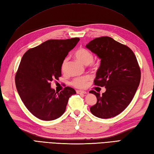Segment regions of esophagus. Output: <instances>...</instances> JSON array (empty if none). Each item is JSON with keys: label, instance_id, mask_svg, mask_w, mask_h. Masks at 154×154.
<instances>
[{"label": "esophagus", "instance_id": "esophagus-1", "mask_svg": "<svg viewBox=\"0 0 154 154\" xmlns=\"http://www.w3.org/2000/svg\"><path fill=\"white\" fill-rule=\"evenodd\" d=\"M76 93L77 94H86L87 92L86 91H82V90H76Z\"/></svg>", "mask_w": 154, "mask_h": 154}]
</instances>
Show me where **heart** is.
<instances>
[{
	"label": "heart",
	"mask_w": 154,
	"mask_h": 154,
	"mask_svg": "<svg viewBox=\"0 0 154 154\" xmlns=\"http://www.w3.org/2000/svg\"><path fill=\"white\" fill-rule=\"evenodd\" d=\"M74 56L82 63L88 65L90 64L93 61L94 55L92 52H90L89 50L84 48H80L76 50L74 52ZM68 62V59L66 58L64 60L62 64V70L65 71L66 67ZM90 80V77L89 76H84L80 77L74 78L72 80L71 84L75 88H86L88 84V82Z\"/></svg>",
	"instance_id": "b5f03b06"
}]
</instances>
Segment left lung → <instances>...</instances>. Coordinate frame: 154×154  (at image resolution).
I'll return each instance as SVG.
<instances>
[{"mask_svg": "<svg viewBox=\"0 0 154 154\" xmlns=\"http://www.w3.org/2000/svg\"><path fill=\"white\" fill-rule=\"evenodd\" d=\"M86 47L101 59L94 82L106 89L102 95L90 91L97 98L90 112L100 118L114 117L128 107L139 86L141 72L137 58L129 47L108 36L96 38Z\"/></svg>", "mask_w": 154, "mask_h": 154, "instance_id": "obj_1", "label": "left lung"}]
</instances>
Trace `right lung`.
Masks as SVG:
<instances>
[{
	"mask_svg": "<svg viewBox=\"0 0 154 154\" xmlns=\"http://www.w3.org/2000/svg\"><path fill=\"white\" fill-rule=\"evenodd\" d=\"M80 40H48L24 53L15 76V84L22 101L32 114L42 120L51 121L64 114L70 97L76 94L66 86L60 92L51 88V82L62 76V64Z\"/></svg>",
	"mask_w": 154,
	"mask_h": 154,
	"instance_id": "right-lung-1",
	"label": "right lung"
}]
</instances>
